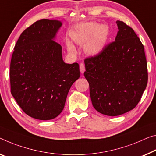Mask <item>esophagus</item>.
<instances>
[{"label":"esophagus","mask_w":156,"mask_h":156,"mask_svg":"<svg viewBox=\"0 0 156 156\" xmlns=\"http://www.w3.org/2000/svg\"><path fill=\"white\" fill-rule=\"evenodd\" d=\"M80 73L81 74H83V73H84V71H85V66H84V65H83V63H81L80 65Z\"/></svg>","instance_id":"34e87169"}]
</instances>
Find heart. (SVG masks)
<instances>
[{
  "label": "heart",
  "instance_id": "heart-1",
  "mask_svg": "<svg viewBox=\"0 0 156 156\" xmlns=\"http://www.w3.org/2000/svg\"><path fill=\"white\" fill-rule=\"evenodd\" d=\"M109 34V27L105 24L100 25L94 21L82 23L76 26L71 33L73 42L83 45V50L87 54L95 56L102 51ZM67 46L69 51L75 53V48L68 41Z\"/></svg>",
  "mask_w": 156,
  "mask_h": 156
}]
</instances>
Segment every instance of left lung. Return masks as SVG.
Returning <instances> with one entry per match:
<instances>
[{
	"label": "left lung",
	"instance_id": "left-lung-1",
	"mask_svg": "<svg viewBox=\"0 0 156 156\" xmlns=\"http://www.w3.org/2000/svg\"><path fill=\"white\" fill-rule=\"evenodd\" d=\"M115 41L99 54L84 60V76L89 83L93 106L98 112L115 116L133 109L148 81L144 48L130 26L116 21Z\"/></svg>",
	"mask_w": 156,
	"mask_h": 156
}]
</instances>
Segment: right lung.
Returning <instances> with one entry per match:
<instances>
[{"label": "right lung", "mask_w": 156, "mask_h": 156, "mask_svg": "<svg viewBox=\"0 0 156 156\" xmlns=\"http://www.w3.org/2000/svg\"><path fill=\"white\" fill-rule=\"evenodd\" d=\"M58 20H41L21 33L10 63L11 93L25 113L51 120L63 111L70 87L80 76L78 63H66L54 41Z\"/></svg>", "instance_id": "right-lung-1"}]
</instances>
